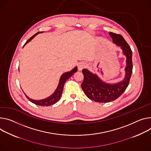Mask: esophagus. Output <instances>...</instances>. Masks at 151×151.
I'll use <instances>...</instances> for the list:
<instances>
[{
    "instance_id": "1",
    "label": "esophagus",
    "mask_w": 151,
    "mask_h": 151,
    "mask_svg": "<svg viewBox=\"0 0 151 151\" xmlns=\"http://www.w3.org/2000/svg\"><path fill=\"white\" fill-rule=\"evenodd\" d=\"M86 67V64L85 63H81L78 65V70H82Z\"/></svg>"
}]
</instances>
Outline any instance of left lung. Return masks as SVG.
<instances>
[{
	"label": "left lung",
	"mask_w": 151,
	"mask_h": 151,
	"mask_svg": "<svg viewBox=\"0 0 151 151\" xmlns=\"http://www.w3.org/2000/svg\"><path fill=\"white\" fill-rule=\"evenodd\" d=\"M113 42L121 47L123 53L127 57L126 76L123 81L115 84H108L102 82L96 75L87 69L83 70L84 81L81 87L87 96L91 100L100 103L109 102L117 99L128 87L132 72V50L125 40L120 35L109 32Z\"/></svg>",
	"instance_id": "obj_1"
}]
</instances>
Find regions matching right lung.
Masks as SVG:
<instances>
[{
    "instance_id": "add662e5",
    "label": "right lung",
    "mask_w": 151,
    "mask_h": 151,
    "mask_svg": "<svg viewBox=\"0 0 151 151\" xmlns=\"http://www.w3.org/2000/svg\"><path fill=\"white\" fill-rule=\"evenodd\" d=\"M41 32H38L37 33H36L35 34H34V35H32L27 42L25 43V44L24 45V46L26 44L28 43V42H29L36 35H37L38 33H40ZM78 70V68L77 67H76L75 68L69 72H66L64 74L62 75V76L60 78V80L59 82V84L58 86V87L57 88V90H55V91L54 92V93L53 94H52L50 96H49V98L45 99H43V100H40V101H35V100H33L31 99L30 98H29L27 96H26V98H28V99L31 101L32 103L37 105H40V106H50L52 105H53L55 103H57L60 99L61 98V96L64 88V84L66 82V81L67 79H69L75 73H76ZM26 95V94H25Z\"/></svg>"
}]
</instances>
